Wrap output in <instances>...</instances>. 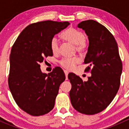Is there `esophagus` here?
<instances>
[{
	"instance_id": "34e87169",
	"label": "esophagus",
	"mask_w": 129,
	"mask_h": 129,
	"mask_svg": "<svg viewBox=\"0 0 129 129\" xmlns=\"http://www.w3.org/2000/svg\"><path fill=\"white\" fill-rule=\"evenodd\" d=\"M64 73H65V75H66V80H67V77H68L69 72H67V71H64Z\"/></svg>"
}]
</instances>
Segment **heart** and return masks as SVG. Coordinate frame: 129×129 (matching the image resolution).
Masks as SVG:
<instances>
[{"instance_id":"1","label":"heart","mask_w":129,"mask_h":129,"mask_svg":"<svg viewBox=\"0 0 129 129\" xmlns=\"http://www.w3.org/2000/svg\"><path fill=\"white\" fill-rule=\"evenodd\" d=\"M62 37L65 40L75 45V49L78 52H83L89 47V40L83 32L75 28H68L62 34ZM50 49L54 54H57L59 50V41L57 37H54L50 40ZM80 62L77 57H66L59 61V64L67 70H71Z\"/></svg>"}]
</instances>
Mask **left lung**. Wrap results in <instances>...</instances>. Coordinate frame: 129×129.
I'll use <instances>...</instances> for the list:
<instances>
[{
  "instance_id": "1",
  "label": "left lung",
  "mask_w": 129,
  "mask_h": 129,
  "mask_svg": "<svg viewBox=\"0 0 129 129\" xmlns=\"http://www.w3.org/2000/svg\"><path fill=\"white\" fill-rule=\"evenodd\" d=\"M84 30L89 40L84 63L85 72L91 76L84 82L75 74L68 78L72 84L69 92L73 107L82 114L93 115L106 109L116 95L120 84L122 63L115 38L103 25L93 20L77 25Z\"/></svg>"
}]
</instances>
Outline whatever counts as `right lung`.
<instances>
[{"mask_svg":"<svg viewBox=\"0 0 129 129\" xmlns=\"http://www.w3.org/2000/svg\"><path fill=\"white\" fill-rule=\"evenodd\" d=\"M69 24L52 20L30 24L12 47L9 89L18 106L30 115H44L54 108L60 85L66 76L58 67L48 74L42 73L40 63L45 57L52 56L50 40Z\"/></svg>","mask_w":129,"mask_h":129,"instance_id":"1","label":"right lung"}]
</instances>
